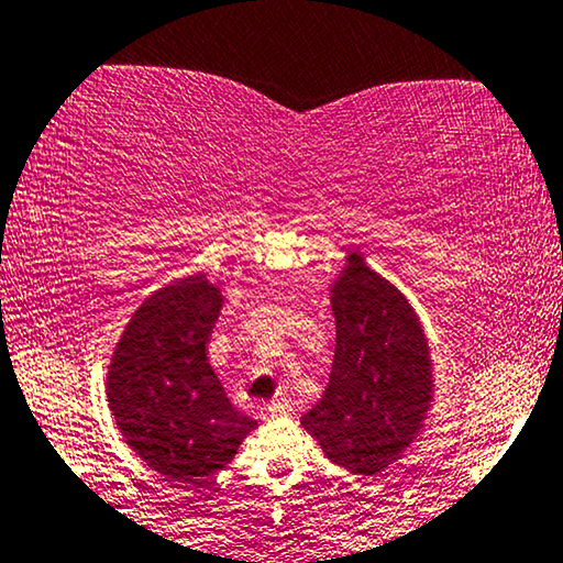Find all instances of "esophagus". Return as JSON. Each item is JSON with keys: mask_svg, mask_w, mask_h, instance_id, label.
<instances>
[{"mask_svg": "<svg viewBox=\"0 0 563 563\" xmlns=\"http://www.w3.org/2000/svg\"><path fill=\"white\" fill-rule=\"evenodd\" d=\"M290 413V402L288 400H273V402H267L265 406V416L267 418H283V416H288Z\"/></svg>", "mask_w": 563, "mask_h": 563, "instance_id": "34e87169", "label": "esophagus"}]
</instances>
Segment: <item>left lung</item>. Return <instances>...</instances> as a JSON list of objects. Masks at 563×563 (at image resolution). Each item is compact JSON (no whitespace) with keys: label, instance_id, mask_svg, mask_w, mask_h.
I'll use <instances>...</instances> for the list:
<instances>
[{"label":"left lung","instance_id":"obj_1","mask_svg":"<svg viewBox=\"0 0 563 563\" xmlns=\"http://www.w3.org/2000/svg\"><path fill=\"white\" fill-rule=\"evenodd\" d=\"M336 350L321 400L300 418L331 462L375 477L421 437L433 402L429 339L408 298L350 250L331 283Z\"/></svg>","mask_w":563,"mask_h":563}]
</instances>
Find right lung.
<instances>
[{"instance_id": "obj_1", "label": "right lung", "mask_w": 563, "mask_h": 563, "mask_svg": "<svg viewBox=\"0 0 563 563\" xmlns=\"http://www.w3.org/2000/svg\"><path fill=\"white\" fill-rule=\"evenodd\" d=\"M219 311L221 290L203 273L173 280L142 300L109 362L117 429L170 485L224 470L257 429L229 402L206 357Z\"/></svg>"}]
</instances>
